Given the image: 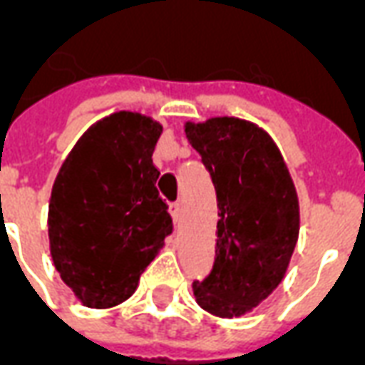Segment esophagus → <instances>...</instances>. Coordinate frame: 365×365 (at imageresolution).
Listing matches in <instances>:
<instances>
[{"instance_id":"esophagus-1","label":"esophagus","mask_w":365,"mask_h":365,"mask_svg":"<svg viewBox=\"0 0 365 365\" xmlns=\"http://www.w3.org/2000/svg\"><path fill=\"white\" fill-rule=\"evenodd\" d=\"M170 213H172V217H174L175 222L182 221V213H183L182 203H180V201H175V203H172V205H170Z\"/></svg>"}]
</instances>
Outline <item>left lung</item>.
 I'll return each instance as SVG.
<instances>
[{"label":"left lung","mask_w":365,"mask_h":365,"mask_svg":"<svg viewBox=\"0 0 365 365\" xmlns=\"http://www.w3.org/2000/svg\"><path fill=\"white\" fill-rule=\"evenodd\" d=\"M185 133L217 191V256L193 283L197 303L217 317H240L279 285L299 237L297 193L275 143L235 117Z\"/></svg>","instance_id":"obj_1"}]
</instances>
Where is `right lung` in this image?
<instances>
[{
    "instance_id": "1",
    "label": "right lung",
    "mask_w": 365,
    "mask_h": 365,
    "mask_svg": "<svg viewBox=\"0 0 365 365\" xmlns=\"http://www.w3.org/2000/svg\"><path fill=\"white\" fill-rule=\"evenodd\" d=\"M162 125L120 111L78 140L52 187L48 237L62 282L91 309L135 293L174 222L152 162Z\"/></svg>"
}]
</instances>
